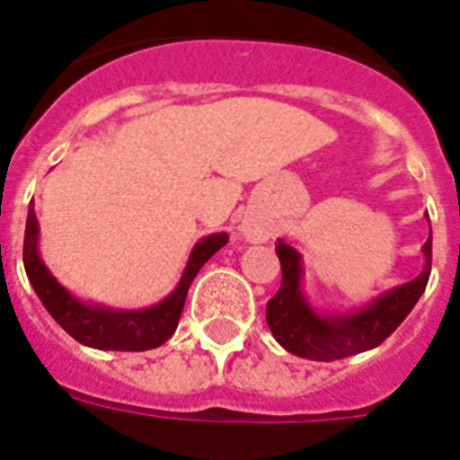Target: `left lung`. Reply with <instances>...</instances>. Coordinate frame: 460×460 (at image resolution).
<instances>
[{
	"label": "left lung",
	"mask_w": 460,
	"mask_h": 460,
	"mask_svg": "<svg viewBox=\"0 0 460 460\" xmlns=\"http://www.w3.org/2000/svg\"><path fill=\"white\" fill-rule=\"evenodd\" d=\"M429 219V217H427ZM282 285L268 299L265 322L285 351L309 360H339L370 351L385 341L417 305L431 273V236L421 246L424 268L414 280L397 285L351 312H316L302 290V253L285 239H278Z\"/></svg>",
	"instance_id": "obj_1"
}]
</instances>
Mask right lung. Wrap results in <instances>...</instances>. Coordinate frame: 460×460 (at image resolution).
Segmentation results:
<instances>
[{
	"instance_id": "obj_1",
	"label": "right lung",
	"mask_w": 460,
	"mask_h": 460,
	"mask_svg": "<svg viewBox=\"0 0 460 460\" xmlns=\"http://www.w3.org/2000/svg\"><path fill=\"white\" fill-rule=\"evenodd\" d=\"M226 241L229 236L224 231L197 241L187 258L178 288L158 305L146 309L104 307V305L75 297L46 268L39 253V219L31 202L26 234H23V268L43 307L49 309V314L75 341L84 343L90 349H100V351H148V349H158L175 334L180 314L185 307L187 290L195 280V275Z\"/></svg>"
}]
</instances>
